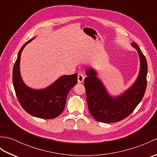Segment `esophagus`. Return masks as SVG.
I'll return each mask as SVG.
<instances>
[{
    "mask_svg": "<svg viewBox=\"0 0 157 157\" xmlns=\"http://www.w3.org/2000/svg\"><path fill=\"white\" fill-rule=\"evenodd\" d=\"M84 80V76L82 73H78V81L79 83H82Z\"/></svg>",
    "mask_w": 157,
    "mask_h": 157,
    "instance_id": "1",
    "label": "esophagus"
}]
</instances>
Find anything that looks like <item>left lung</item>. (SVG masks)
Listing matches in <instances>:
<instances>
[{"label": "left lung", "mask_w": 157, "mask_h": 157, "mask_svg": "<svg viewBox=\"0 0 157 157\" xmlns=\"http://www.w3.org/2000/svg\"><path fill=\"white\" fill-rule=\"evenodd\" d=\"M132 46L138 51L140 69L136 82L121 95L116 97L110 96L95 70L88 68L86 71V100L89 111L96 121L102 123L121 121L134 111L144 95L147 85V62L137 44L133 42Z\"/></svg>", "instance_id": "8db88e82"}]
</instances>
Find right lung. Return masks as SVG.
<instances>
[{"instance_id":"right-lung-1","label":"right lung","mask_w":157,"mask_h":157,"mask_svg":"<svg viewBox=\"0 0 157 157\" xmlns=\"http://www.w3.org/2000/svg\"><path fill=\"white\" fill-rule=\"evenodd\" d=\"M34 38L25 43L19 51L13 67V83L16 96L22 108L36 117L54 119L64 110L69 92L78 82V74L61 76L48 87L35 90L23 82L20 73V59L23 49Z\"/></svg>"}]
</instances>
